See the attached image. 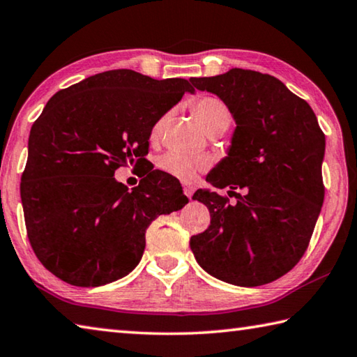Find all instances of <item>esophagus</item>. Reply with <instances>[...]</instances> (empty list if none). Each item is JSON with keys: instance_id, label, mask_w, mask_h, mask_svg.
Listing matches in <instances>:
<instances>
[{"instance_id": "1", "label": "esophagus", "mask_w": 357, "mask_h": 357, "mask_svg": "<svg viewBox=\"0 0 357 357\" xmlns=\"http://www.w3.org/2000/svg\"><path fill=\"white\" fill-rule=\"evenodd\" d=\"M183 190H184V195L187 197V198H192V195H193V192H195V187H193L192 184H183Z\"/></svg>"}]
</instances>
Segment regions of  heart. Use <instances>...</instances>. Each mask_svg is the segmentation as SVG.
<instances>
[{
    "label": "heart",
    "mask_w": 357,
    "mask_h": 357,
    "mask_svg": "<svg viewBox=\"0 0 357 357\" xmlns=\"http://www.w3.org/2000/svg\"><path fill=\"white\" fill-rule=\"evenodd\" d=\"M193 112L198 116L207 134L217 131V129H228L232 123V112L229 107L215 96H201L193 102ZM168 119H170V112H165L153 123L150 129L151 144H158L160 140ZM158 167L170 176L181 181H192L199 172H204L209 167V160L178 151H168L159 158Z\"/></svg>",
    "instance_id": "heart-1"
}]
</instances>
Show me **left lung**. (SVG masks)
Instances as JSON below:
<instances>
[{
  "mask_svg": "<svg viewBox=\"0 0 357 357\" xmlns=\"http://www.w3.org/2000/svg\"><path fill=\"white\" fill-rule=\"evenodd\" d=\"M190 82L218 95L237 123L228 158L206 178L218 189L231 187L237 203L197 190L193 199L207 206L211 225L190 237V248L217 280L264 286L294 268L307 250L325 198V134L307 102L275 76L231 68Z\"/></svg>",
  "mask_w": 357,
  "mask_h": 357,
  "instance_id": "1",
  "label": "left lung"
}]
</instances>
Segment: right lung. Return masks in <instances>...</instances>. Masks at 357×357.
<instances>
[{"label":"right lung","mask_w":357,"mask_h":357,"mask_svg":"<svg viewBox=\"0 0 357 357\" xmlns=\"http://www.w3.org/2000/svg\"><path fill=\"white\" fill-rule=\"evenodd\" d=\"M193 92L183 77L109 70L59 90L29 134L20 195L38 261L59 280L98 287L140 262L145 231L187 204L176 178L150 167L129 192L116 168L145 162L150 129Z\"/></svg>","instance_id":"obj_1"}]
</instances>
